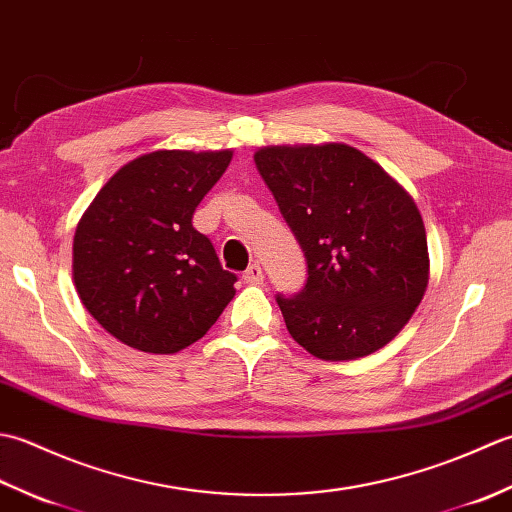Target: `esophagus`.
Listing matches in <instances>:
<instances>
[{"mask_svg": "<svg viewBox=\"0 0 512 512\" xmlns=\"http://www.w3.org/2000/svg\"><path fill=\"white\" fill-rule=\"evenodd\" d=\"M242 279L246 281V284H262V281H264V270H262V266H259V264H250V266L244 270Z\"/></svg>", "mask_w": 512, "mask_h": 512, "instance_id": "1", "label": "esophagus"}]
</instances>
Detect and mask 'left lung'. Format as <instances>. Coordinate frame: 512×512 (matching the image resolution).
Wrapping results in <instances>:
<instances>
[{
    "label": "left lung",
    "instance_id": "8db88e82",
    "mask_svg": "<svg viewBox=\"0 0 512 512\" xmlns=\"http://www.w3.org/2000/svg\"><path fill=\"white\" fill-rule=\"evenodd\" d=\"M255 165L306 255L297 295H277L292 339L323 361L387 345L429 281L418 206L383 167L341 143L264 147Z\"/></svg>",
    "mask_w": 512,
    "mask_h": 512
}]
</instances>
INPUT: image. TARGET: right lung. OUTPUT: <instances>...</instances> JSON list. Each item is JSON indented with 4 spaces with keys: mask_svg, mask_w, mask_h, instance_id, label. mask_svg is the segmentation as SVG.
<instances>
[{
    "mask_svg": "<svg viewBox=\"0 0 512 512\" xmlns=\"http://www.w3.org/2000/svg\"><path fill=\"white\" fill-rule=\"evenodd\" d=\"M233 151H151L96 193L74 233L72 273L85 310L114 339L173 354L209 332L237 275L195 231L198 204Z\"/></svg>",
    "mask_w": 512,
    "mask_h": 512,
    "instance_id": "add662e5",
    "label": "right lung"
}]
</instances>
